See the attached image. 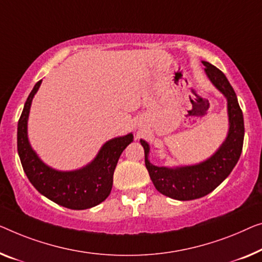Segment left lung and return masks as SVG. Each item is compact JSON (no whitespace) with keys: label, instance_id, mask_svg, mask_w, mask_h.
<instances>
[{"label":"left lung","instance_id":"1","mask_svg":"<svg viewBox=\"0 0 262 262\" xmlns=\"http://www.w3.org/2000/svg\"><path fill=\"white\" fill-rule=\"evenodd\" d=\"M202 63L207 77L227 100L229 128L219 149L210 158L196 165L159 167L148 160L149 144L142 139L140 140L144 149V163L155 188L166 196L180 201L194 200L213 192L231 174L243 151L244 115L236 94L220 69L209 62L202 61Z\"/></svg>","mask_w":262,"mask_h":262}]
</instances>
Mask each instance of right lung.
<instances>
[{
    "label": "right lung",
    "instance_id": "add662e5",
    "mask_svg": "<svg viewBox=\"0 0 262 262\" xmlns=\"http://www.w3.org/2000/svg\"><path fill=\"white\" fill-rule=\"evenodd\" d=\"M42 80L34 85L17 124V151L23 170L35 188L49 200L69 209H87L106 200L120 155L133 142L132 133L111 139L88 165L75 170H57L42 161L30 146L28 118L30 106Z\"/></svg>",
    "mask_w": 262,
    "mask_h": 262
}]
</instances>
